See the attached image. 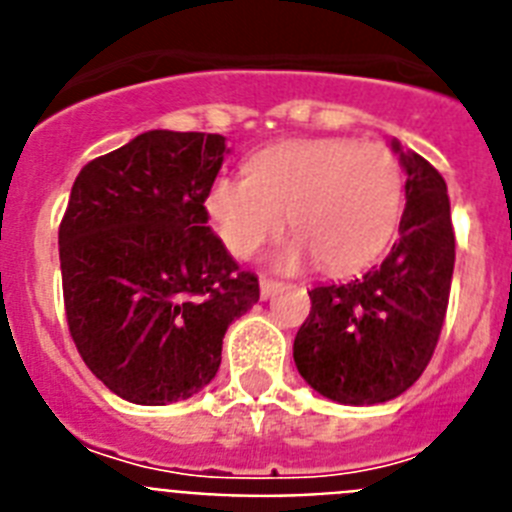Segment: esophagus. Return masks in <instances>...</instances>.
<instances>
[{"mask_svg":"<svg viewBox=\"0 0 512 512\" xmlns=\"http://www.w3.org/2000/svg\"><path fill=\"white\" fill-rule=\"evenodd\" d=\"M279 289H282V284L274 282V279H261V300H271Z\"/></svg>","mask_w":512,"mask_h":512,"instance_id":"34e87169","label":"esophagus"}]
</instances>
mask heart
Returning <instances> with one entry per match:
<instances>
[{
  "label": "heart",
  "mask_w": 512,
  "mask_h": 512,
  "mask_svg": "<svg viewBox=\"0 0 512 512\" xmlns=\"http://www.w3.org/2000/svg\"><path fill=\"white\" fill-rule=\"evenodd\" d=\"M402 197L400 158L384 143L307 138L256 153L243 179L215 176L205 215L235 259H251L279 238L289 215L297 235L271 264L297 271L320 259L343 274L384 251L400 223Z\"/></svg>",
  "instance_id": "b5f03b06"
}]
</instances>
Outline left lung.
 Returning a JSON list of instances; mask_svg holds the SVG:
<instances>
[{"label":"left lung","mask_w":512,"mask_h":512,"mask_svg":"<svg viewBox=\"0 0 512 512\" xmlns=\"http://www.w3.org/2000/svg\"><path fill=\"white\" fill-rule=\"evenodd\" d=\"M408 174L400 238L364 277L310 289L295 364L318 395L379 405L410 390L441 336L454 274V228L443 176L392 138Z\"/></svg>","instance_id":"1"}]
</instances>
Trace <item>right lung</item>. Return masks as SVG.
<instances>
[{
  "instance_id": "obj_1",
  "label": "right lung",
  "mask_w": 512,
  "mask_h": 512,
  "mask_svg": "<svg viewBox=\"0 0 512 512\" xmlns=\"http://www.w3.org/2000/svg\"><path fill=\"white\" fill-rule=\"evenodd\" d=\"M223 135L148 130L89 161L58 230L71 338L135 405L189 400L215 379L228 325L259 302L205 215Z\"/></svg>"
}]
</instances>
